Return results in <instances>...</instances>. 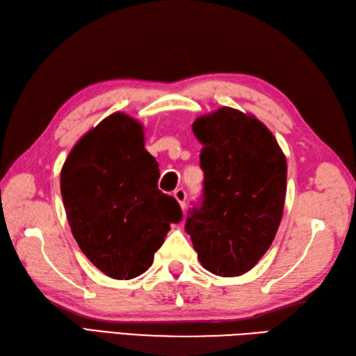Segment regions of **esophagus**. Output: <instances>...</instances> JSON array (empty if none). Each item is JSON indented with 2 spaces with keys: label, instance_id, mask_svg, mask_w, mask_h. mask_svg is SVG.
<instances>
[{
  "label": "esophagus",
  "instance_id": "34e87169",
  "mask_svg": "<svg viewBox=\"0 0 356 356\" xmlns=\"http://www.w3.org/2000/svg\"><path fill=\"white\" fill-rule=\"evenodd\" d=\"M175 198L179 202V204H180V207L181 209H185L186 207V191L184 189V188H179V189H176L175 191Z\"/></svg>",
  "mask_w": 356,
  "mask_h": 356
}]
</instances>
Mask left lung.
Returning a JSON list of instances; mask_svg holds the SVG:
<instances>
[{"instance_id": "obj_1", "label": "left lung", "mask_w": 356, "mask_h": 356, "mask_svg": "<svg viewBox=\"0 0 356 356\" xmlns=\"http://www.w3.org/2000/svg\"><path fill=\"white\" fill-rule=\"evenodd\" d=\"M203 144V203L185 230L203 268L239 277L275 238L284 209L287 162L275 136L251 114L222 106L193 123Z\"/></svg>"}]
</instances>
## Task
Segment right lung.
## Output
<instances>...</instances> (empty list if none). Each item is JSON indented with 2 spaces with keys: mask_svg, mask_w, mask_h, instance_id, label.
<instances>
[{
  "mask_svg": "<svg viewBox=\"0 0 356 356\" xmlns=\"http://www.w3.org/2000/svg\"><path fill=\"white\" fill-rule=\"evenodd\" d=\"M158 162L144 149L143 124L124 113L104 118L81 138L61 168L60 188L72 234L105 275L132 280L181 220L158 189Z\"/></svg>",
  "mask_w": 356,
  "mask_h": 356,
  "instance_id": "right-lung-1",
  "label": "right lung"
}]
</instances>
